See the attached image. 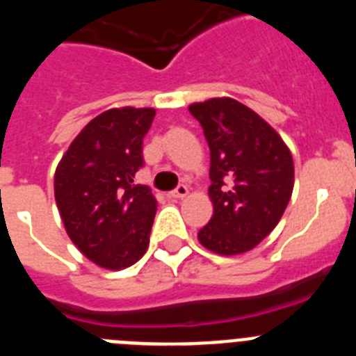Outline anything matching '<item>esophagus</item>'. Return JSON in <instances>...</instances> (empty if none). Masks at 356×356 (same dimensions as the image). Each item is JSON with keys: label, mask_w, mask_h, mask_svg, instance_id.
Segmentation results:
<instances>
[{"label": "esophagus", "mask_w": 356, "mask_h": 356, "mask_svg": "<svg viewBox=\"0 0 356 356\" xmlns=\"http://www.w3.org/2000/svg\"><path fill=\"white\" fill-rule=\"evenodd\" d=\"M187 194H188V187H187V185L181 184V185H178V187H176L175 191H172V193L169 194V196H171V197H178V200H180V197H185V196H187Z\"/></svg>", "instance_id": "1"}]
</instances>
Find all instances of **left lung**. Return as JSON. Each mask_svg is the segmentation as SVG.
I'll return each mask as SVG.
<instances>
[{
  "instance_id": "8db88e82",
  "label": "left lung",
  "mask_w": 356,
  "mask_h": 356,
  "mask_svg": "<svg viewBox=\"0 0 356 356\" xmlns=\"http://www.w3.org/2000/svg\"><path fill=\"white\" fill-rule=\"evenodd\" d=\"M188 110L210 147L213 216L197 238L217 254L246 253L287 209L294 188L291 151L271 124L232 97L193 103Z\"/></svg>"
}]
</instances>
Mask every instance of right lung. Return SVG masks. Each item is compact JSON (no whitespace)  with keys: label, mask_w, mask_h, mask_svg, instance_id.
Returning <instances> with one entry per match:
<instances>
[{"label":"right lung","mask_w":356,"mask_h":356,"mask_svg":"<svg viewBox=\"0 0 356 356\" xmlns=\"http://www.w3.org/2000/svg\"><path fill=\"white\" fill-rule=\"evenodd\" d=\"M155 108H110L76 135L55 171V200L65 232L89 260L118 271L149 246L156 200L135 184L143 139Z\"/></svg>","instance_id":"1"}]
</instances>
